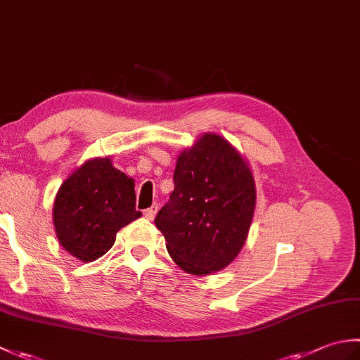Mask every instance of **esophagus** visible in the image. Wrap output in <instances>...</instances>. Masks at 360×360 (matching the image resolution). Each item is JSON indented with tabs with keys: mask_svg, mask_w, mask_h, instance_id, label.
I'll return each mask as SVG.
<instances>
[{
	"mask_svg": "<svg viewBox=\"0 0 360 360\" xmlns=\"http://www.w3.org/2000/svg\"><path fill=\"white\" fill-rule=\"evenodd\" d=\"M156 212H158V205H151L150 209L143 210V217L147 218V219H153V218L156 217Z\"/></svg>",
	"mask_w": 360,
	"mask_h": 360,
	"instance_id": "obj_1",
	"label": "esophagus"
}]
</instances>
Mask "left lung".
I'll return each mask as SVG.
<instances>
[{
    "instance_id": "1",
    "label": "left lung",
    "mask_w": 360,
    "mask_h": 360,
    "mask_svg": "<svg viewBox=\"0 0 360 360\" xmlns=\"http://www.w3.org/2000/svg\"><path fill=\"white\" fill-rule=\"evenodd\" d=\"M170 201L156 227L173 262L192 275L231 264L248 240L257 188L246 158L217 133H204L182 150Z\"/></svg>"
}]
</instances>
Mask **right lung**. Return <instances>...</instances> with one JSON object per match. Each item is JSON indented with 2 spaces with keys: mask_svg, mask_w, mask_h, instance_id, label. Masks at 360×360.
<instances>
[{
  "mask_svg": "<svg viewBox=\"0 0 360 360\" xmlns=\"http://www.w3.org/2000/svg\"><path fill=\"white\" fill-rule=\"evenodd\" d=\"M134 179L117 170L111 158L88 159L68 176L53 200L57 240L83 263L108 252L122 227L141 218Z\"/></svg>",
  "mask_w": 360,
  "mask_h": 360,
  "instance_id": "right-lung-1",
  "label": "right lung"
}]
</instances>
